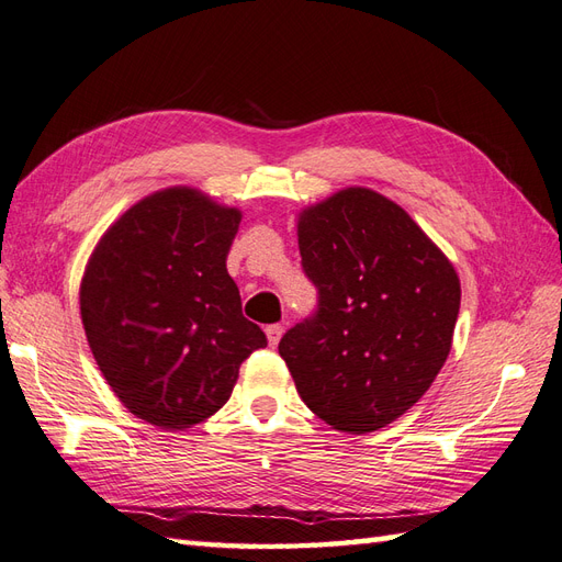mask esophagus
Listing matches in <instances>:
<instances>
[{
    "instance_id": "obj_1",
    "label": "esophagus",
    "mask_w": 562,
    "mask_h": 562,
    "mask_svg": "<svg viewBox=\"0 0 562 562\" xmlns=\"http://www.w3.org/2000/svg\"><path fill=\"white\" fill-rule=\"evenodd\" d=\"M265 333H267V339H269V347H277L281 335H283V326H281V323H274V326H267Z\"/></svg>"
}]
</instances>
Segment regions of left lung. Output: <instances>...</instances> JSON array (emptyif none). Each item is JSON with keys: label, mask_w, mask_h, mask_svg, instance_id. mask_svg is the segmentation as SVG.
Instances as JSON below:
<instances>
[{"label": "left lung", "mask_w": 562, "mask_h": 562, "mask_svg": "<svg viewBox=\"0 0 562 562\" xmlns=\"http://www.w3.org/2000/svg\"><path fill=\"white\" fill-rule=\"evenodd\" d=\"M314 316L279 353L310 411L333 429L370 434L427 394L443 368L462 288L452 262L398 203L347 187L297 220Z\"/></svg>", "instance_id": "1"}]
</instances>
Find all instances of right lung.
Masks as SVG:
<instances>
[{"instance_id":"right-lung-1","label":"right lung","mask_w":562,"mask_h":562,"mask_svg":"<svg viewBox=\"0 0 562 562\" xmlns=\"http://www.w3.org/2000/svg\"><path fill=\"white\" fill-rule=\"evenodd\" d=\"M241 211L192 187L140 199L103 234L79 288L93 359L128 413L182 431L223 407L267 337L241 314L227 252Z\"/></svg>"}]
</instances>
